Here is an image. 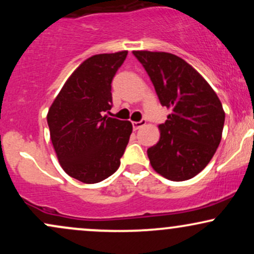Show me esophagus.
Listing matches in <instances>:
<instances>
[{
	"label": "esophagus",
	"mask_w": 254,
	"mask_h": 254,
	"mask_svg": "<svg viewBox=\"0 0 254 254\" xmlns=\"http://www.w3.org/2000/svg\"><path fill=\"white\" fill-rule=\"evenodd\" d=\"M145 123H147V121H145V119H142V121H139V122H133L132 123L133 130H138L139 127H142L143 125H145Z\"/></svg>",
	"instance_id": "obj_1"
}]
</instances>
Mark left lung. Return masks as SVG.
Returning <instances> with one entry per match:
<instances>
[{"instance_id":"obj_1","label":"left lung","mask_w":254,"mask_h":254,"mask_svg":"<svg viewBox=\"0 0 254 254\" xmlns=\"http://www.w3.org/2000/svg\"><path fill=\"white\" fill-rule=\"evenodd\" d=\"M154 84L160 104L172 110L159 125L160 139L147 154L151 167L172 182L197 176L210 162L222 137L224 111L204 78L168 52L133 51Z\"/></svg>"}]
</instances>
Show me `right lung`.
<instances>
[{"label":"right lung","mask_w":254,"mask_h":254,"mask_svg":"<svg viewBox=\"0 0 254 254\" xmlns=\"http://www.w3.org/2000/svg\"><path fill=\"white\" fill-rule=\"evenodd\" d=\"M127 51L89 57L68 78L48 113L51 142L68 176L95 184L121 165L132 132L129 121L104 116L112 107V83Z\"/></svg>","instance_id":"add662e5"}]
</instances>
